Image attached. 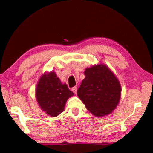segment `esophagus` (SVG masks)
I'll return each instance as SVG.
<instances>
[{"instance_id": "1", "label": "esophagus", "mask_w": 153, "mask_h": 153, "mask_svg": "<svg viewBox=\"0 0 153 153\" xmlns=\"http://www.w3.org/2000/svg\"><path fill=\"white\" fill-rule=\"evenodd\" d=\"M71 90L73 91L74 94H77V86H74L71 88Z\"/></svg>"}]
</instances>
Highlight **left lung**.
I'll return each mask as SVG.
<instances>
[{"mask_svg":"<svg viewBox=\"0 0 153 153\" xmlns=\"http://www.w3.org/2000/svg\"><path fill=\"white\" fill-rule=\"evenodd\" d=\"M84 75L77 92L79 98L95 116L110 114L120 99L121 86L117 77L105 65L87 68Z\"/></svg>","mask_w":153,"mask_h":153,"instance_id":"obj_1","label":"left lung"}]
</instances>
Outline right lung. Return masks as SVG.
I'll return each instance as SVG.
<instances>
[{
    "label": "right lung",
    "mask_w": 153,
    "mask_h": 153,
    "mask_svg": "<svg viewBox=\"0 0 153 153\" xmlns=\"http://www.w3.org/2000/svg\"><path fill=\"white\" fill-rule=\"evenodd\" d=\"M36 99L41 108L51 117L64 110L67 99L74 95L65 84H62L54 71L44 74L38 83Z\"/></svg>",
    "instance_id": "right-lung-1"
}]
</instances>
